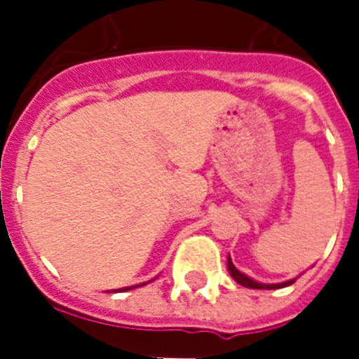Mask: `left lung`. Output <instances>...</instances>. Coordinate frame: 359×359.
Masks as SVG:
<instances>
[{"instance_id": "obj_1", "label": "left lung", "mask_w": 359, "mask_h": 359, "mask_svg": "<svg viewBox=\"0 0 359 359\" xmlns=\"http://www.w3.org/2000/svg\"><path fill=\"white\" fill-rule=\"evenodd\" d=\"M226 267H229V273H231V277L238 283V285L246 286V288H283V286H288L292 285L296 278H290V280H286V283H278V285H264V283H257L254 278L246 277L244 273L234 267V264L231 262V257H229V262H226Z\"/></svg>"}]
</instances>
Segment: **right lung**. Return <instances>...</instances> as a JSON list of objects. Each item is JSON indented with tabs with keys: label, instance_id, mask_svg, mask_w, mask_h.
Returning a JSON list of instances; mask_svg holds the SVG:
<instances>
[{
	"label": "right lung",
	"instance_id": "add662e5",
	"mask_svg": "<svg viewBox=\"0 0 359 359\" xmlns=\"http://www.w3.org/2000/svg\"><path fill=\"white\" fill-rule=\"evenodd\" d=\"M146 285V283H144ZM130 288H136V286H126V288H123V290H130Z\"/></svg>",
	"mask_w": 359,
	"mask_h": 359
}]
</instances>
